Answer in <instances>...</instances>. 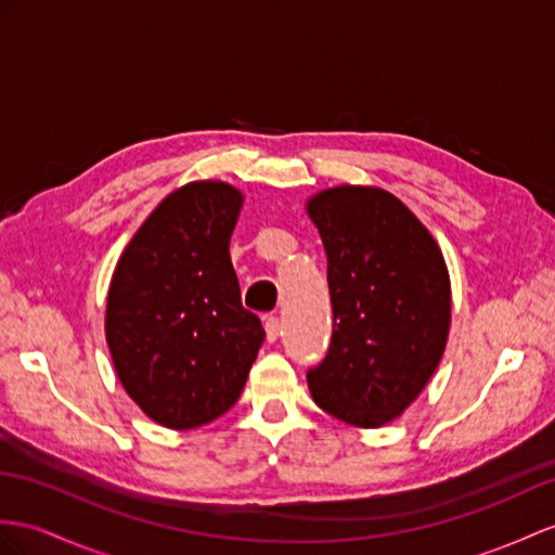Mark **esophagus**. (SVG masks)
Masks as SVG:
<instances>
[{
  "mask_svg": "<svg viewBox=\"0 0 555 555\" xmlns=\"http://www.w3.org/2000/svg\"><path fill=\"white\" fill-rule=\"evenodd\" d=\"M263 330H266V341H268V344H275L278 336H280V322H278V318L268 315V318L263 320Z\"/></svg>",
  "mask_w": 555,
  "mask_h": 555,
  "instance_id": "34e87169",
  "label": "esophagus"
}]
</instances>
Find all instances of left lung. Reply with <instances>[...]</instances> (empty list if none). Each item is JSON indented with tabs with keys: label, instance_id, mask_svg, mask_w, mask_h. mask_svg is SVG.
Returning <instances> with one entry per match:
<instances>
[{
	"label": "left lung",
	"instance_id": "left-lung-1",
	"mask_svg": "<svg viewBox=\"0 0 555 555\" xmlns=\"http://www.w3.org/2000/svg\"><path fill=\"white\" fill-rule=\"evenodd\" d=\"M327 251L332 344L306 374L327 414L382 428L418 398L438 370L452 322L444 256L393 193L334 185L306 199Z\"/></svg>",
	"mask_w": 555,
	"mask_h": 555
}]
</instances>
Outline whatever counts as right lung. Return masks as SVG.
Returning <instances> with one entry per match:
<instances>
[{
	"label": "right lung",
	"mask_w": 555,
	"mask_h": 555,
	"mask_svg": "<svg viewBox=\"0 0 555 555\" xmlns=\"http://www.w3.org/2000/svg\"><path fill=\"white\" fill-rule=\"evenodd\" d=\"M240 188H176L121 251L105 304V341L117 379L145 416L188 430L237 402L263 344L242 308L231 237Z\"/></svg>",
	"instance_id": "obj_1"
}]
</instances>
